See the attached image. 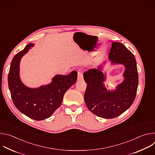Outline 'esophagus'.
Wrapping results in <instances>:
<instances>
[{
  "mask_svg": "<svg viewBox=\"0 0 155 155\" xmlns=\"http://www.w3.org/2000/svg\"><path fill=\"white\" fill-rule=\"evenodd\" d=\"M77 80H83V75L82 72H78V76H77Z\"/></svg>",
  "mask_w": 155,
  "mask_h": 155,
  "instance_id": "34e87169",
  "label": "esophagus"
}]
</instances>
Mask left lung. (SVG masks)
Masks as SVG:
<instances>
[{
  "instance_id": "obj_1",
  "label": "left lung",
  "mask_w": 155,
  "mask_h": 155,
  "mask_svg": "<svg viewBox=\"0 0 155 155\" xmlns=\"http://www.w3.org/2000/svg\"><path fill=\"white\" fill-rule=\"evenodd\" d=\"M109 59L113 63L122 64L126 67L124 80L115 91H110L104 84L105 76L98 69H92L83 74L87 83L84 100L90 110L104 118H115L128 109L133 103L139 83L136 60L122 43H112Z\"/></svg>"
}]
</instances>
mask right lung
<instances>
[{"label":"right lung","mask_w":155,"mask_h":155,"mask_svg":"<svg viewBox=\"0 0 155 155\" xmlns=\"http://www.w3.org/2000/svg\"><path fill=\"white\" fill-rule=\"evenodd\" d=\"M29 43L13 58L8 75V87L12 101L18 110L30 118L43 120L50 117L62 104L65 93L77 81V72L67 75H58L52 82L36 89H31L21 82L19 75L20 59L31 48Z\"/></svg>","instance_id":"right-lung-1"}]
</instances>
